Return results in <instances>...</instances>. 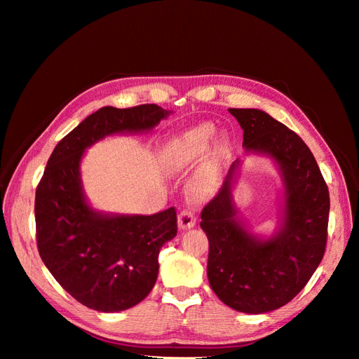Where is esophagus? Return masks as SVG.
<instances>
[{
	"label": "esophagus",
	"mask_w": 359,
	"mask_h": 359,
	"mask_svg": "<svg viewBox=\"0 0 359 359\" xmlns=\"http://www.w3.org/2000/svg\"><path fill=\"white\" fill-rule=\"evenodd\" d=\"M196 224V217H194L191 210H182L178 215V226L180 229H190Z\"/></svg>",
	"instance_id": "obj_1"
}]
</instances>
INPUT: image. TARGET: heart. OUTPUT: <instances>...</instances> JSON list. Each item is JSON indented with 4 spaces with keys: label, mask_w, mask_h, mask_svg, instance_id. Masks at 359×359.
<instances>
[{
    "label": "heart",
    "mask_w": 359,
    "mask_h": 359,
    "mask_svg": "<svg viewBox=\"0 0 359 359\" xmlns=\"http://www.w3.org/2000/svg\"><path fill=\"white\" fill-rule=\"evenodd\" d=\"M215 132L212 124H199L172 140L168 149V165L175 172H187L198 166L190 181V190L198 198H210L219 189L227 153L226 139H217L208 149Z\"/></svg>",
    "instance_id": "obj_1"
}]
</instances>
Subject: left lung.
<instances>
[{"instance_id": "left-lung-1", "label": "left lung", "mask_w": 359, "mask_h": 359, "mask_svg": "<svg viewBox=\"0 0 359 359\" xmlns=\"http://www.w3.org/2000/svg\"><path fill=\"white\" fill-rule=\"evenodd\" d=\"M244 130L247 153L265 154L280 168L285 210L280 229L268 240L238 219L232 187L240 160L232 163L219 193L201 212L208 236L206 274L214 293L236 311L259 314L283 307L319 266L328 238L330 191L304 140L266 112L229 109Z\"/></svg>"}]
</instances>
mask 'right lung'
<instances>
[{
    "label": "right lung",
    "mask_w": 359,
    "mask_h": 359,
    "mask_svg": "<svg viewBox=\"0 0 359 359\" xmlns=\"http://www.w3.org/2000/svg\"><path fill=\"white\" fill-rule=\"evenodd\" d=\"M170 112L157 104L104 106L64 136L36 190V238L43 264L85 307L114 313L136 306L153 290L158 253L177 235V211L118 215L93 210L81 182L85 149L115 133L156 127Z\"/></svg>",
    "instance_id": "obj_1"
}]
</instances>
